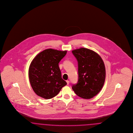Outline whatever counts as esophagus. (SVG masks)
I'll return each mask as SVG.
<instances>
[{
    "mask_svg": "<svg viewBox=\"0 0 133 133\" xmlns=\"http://www.w3.org/2000/svg\"><path fill=\"white\" fill-rule=\"evenodd\" d=\"M66 82H67V85H68L69 84V81H68V80L66 81Z\"/></svg>",
    "mask_w": 133,
    "mask_h": 133,
    "instance_id": "34e87169",
    "label": "esophagus"
}]
</instances>
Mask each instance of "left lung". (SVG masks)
Listing matches in <instances>:
<instances>
[{
  "label": "left lung",
  "mask_w": 133,
  "mask_h": 133,
  "mask_svg": "<svg viewBox=\"0 0 133 133\" xmlns=\"http://www.w3.org/2000/svg\"><path fill=\"white\" fill-rule=\"evenodd\" d=\"M78 62V80L72 85L77 96L90 99L96 96L104 85L105 68L101 56L90 49L81 48L73 50Z\"/></svg>",
  "instance_id": "left-lung-1"
}]
</instances>
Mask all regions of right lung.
<instances>
[{
	"label": "right lung",
	"mask_w": 133,
	"mask_h": 133,
	"mask_svg": "<svg viewBox=\"0 0 133 133\" xmlns=\"http://www.w3.org/2000/svg\"><path fill=\"white\" fill-rule=\"evenodd\" d=\"M67 51L48 49L37 54L29 70L31 85L35 92L45 99L58 95L67 83L61 77L59 63Z\"/></svg>",
	"instance_id": "1"
}]
</instances>
